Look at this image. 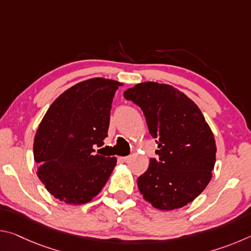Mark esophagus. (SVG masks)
Returning <instances> with one entry per match:
<instances>
[{"mask_svg": "<svg viewBox=\"0 0 251 251\" xmlns=\"http://www.w3.org/2000/svg\"><path fill=\"white\" fill-rule=\"evenodd\" d=\"M130 158H131V156H125V157H122L121 159H122L123 161H128Z\"/></svg>", "mask_w": 251, "mask_h": 251, "instance_id": "obj_1", "label": "esophagus"}]
</instances>
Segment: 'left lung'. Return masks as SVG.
Here are the masks:
<instances>
[{"label":"left lung","instance_id":"obj_1","mask_svg":"<svg viewBox=\"0 0 251 251\" xmlns=\"http://www.w3.org/2000/svg\"><path fill=\"white\" fill-rule=\"evenodd\" d=\"M124 97L141 107L158 145V158H151L147 171L137 179L144 199L160 210L192 202L210 181L217 151L201 109L167 84H137L126 90Z\"/></svg>","mask_w":251,"mask_h":251}]
</instances>
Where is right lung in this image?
Masks as SVG:
<instances>
[{
    "instance_id": "add662e5",
    "label": "right lung",
    "mask_w": 251,
    "mask_h": 251,
    "mask_svg": "<svg viewBox=\"0 0 251 251\" xmlns=\"http://www.w3.org/2000/svg\"><path fill=\"white\" fill-rule=\"evenodd\" d=\"M113 79L91 78L59 95L46 112L34 138L37 176L55 198L86 203L107 182L116 157L94 154L107 137L110 108L121 86Z\"/></svg>"
}]
</instances>
